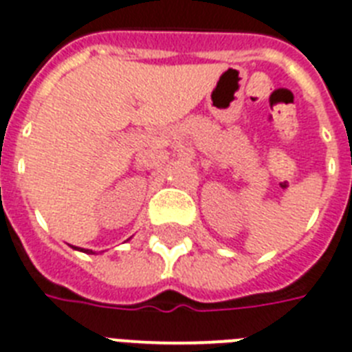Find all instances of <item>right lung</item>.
Listing matches in <instances>:
<instances>
[{
    "instance_id": "add662e5",
    "label": "right lung",
    "mask_w": 352,
    "mask_h": 352,
    "mask_svg": "<svg viewBox=\"0 0 352 352\" xmlns=\"http://www.w3.org/2000/svg\"><path fill=\"white\" fill-rule=\"evenodd\" d=\"M74 249H78V251H83V252H92V251H89V249H87V251L85 249H80V247H74Z\"/></svg>"
}]
</instances>
